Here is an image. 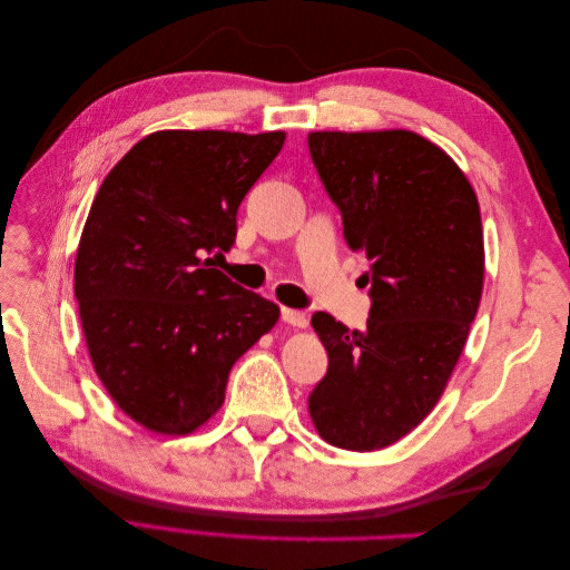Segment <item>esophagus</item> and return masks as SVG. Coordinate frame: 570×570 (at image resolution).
<instances>
[{
    "label": "esophagus",
    "mask_w": 570,
    "mask_h": 570,
    "mask_svg": "<svg viewBox=\"0 0 570 570\" xmlns=\"http://www.w3.org/2000/svg\"><path fill=\"white\" fill-rule=\"evenodd\" d=\"M281 316H283V321H285L287 325H292V327H306V314H304V312H297V308L283 306Z\"/></svg>",
    "instance_id": "esophagus-1"
}]
</instances>
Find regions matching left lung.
<instances>
[{
    "label": "left lung",
    "mask_w": 570,
    "mask_h": 570,
    "mask_svg": "<svg viewBox=\"0 0 570 570\" xmlns=\"http://www.w3.org/2000/svg\"><path fill=\"white\" fill-rule=\"evenodd\" d=\"M308 151L371 285L364 331L312 318L327 373L308 413L325 442L375 452L433 411L469 340L485 278L480 206L450 154L419 132L318 130Z\"/></svg>",
    "instance_id": "1"
}]
</instances>
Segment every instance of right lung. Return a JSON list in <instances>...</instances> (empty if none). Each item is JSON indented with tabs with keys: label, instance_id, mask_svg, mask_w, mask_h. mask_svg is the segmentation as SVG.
Instances as JSON below:
<instances>
[{
	"label": "right lung",
	"instance_id": "1",
	"mask_svg": "<svg viewBox=\"0 0 570 570\" xmlns=\"http://www.w3.org/2000/svg\"><path fill=\"white\" fill-rule=\"evenodd\" d=\"M285 132L159 130L101 183L76 254V299L95 373L118 409L189 435L226 400L235 361L281 308L212 268Z\"/></svg>",
	"mask_w": 570,
	"mask_h": 570
}]
</instances>
